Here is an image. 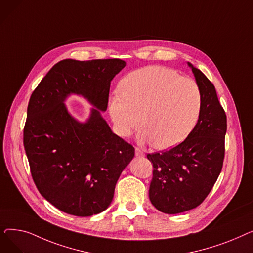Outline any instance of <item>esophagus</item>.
Returning <instances> with one entry per match:
<instances>
[{"mask_svg":"<svg viewBox=\"0 0 253 253\" xmlns=\"http://www.w3.org/2000/svg\"><path fill=\"white\" fill-rule=\"evenodd\" d=\"M135 156L136 157H143L144 153L139 148H135Z\"/></svg>","mask_w":253,"mask_h":253,"instance_id":"34e87169","label":"esophagus"}]
</instances>
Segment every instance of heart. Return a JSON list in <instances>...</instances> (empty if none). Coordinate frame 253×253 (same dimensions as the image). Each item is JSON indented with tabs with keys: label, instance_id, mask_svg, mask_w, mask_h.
<instances>
[{
	"label": "heart",
	"instance_id": "heart-1",
	"mask_svg": "<svg viewBox=\"0 0 253 253\" xmlns=\"http://www.w3.org/2000/svg\"><path fill=\"white\" fill-rule=\"evenodd\" d=\"M120 94L108 101L116 133L129 136L141 124V138L159 150H170L187 139L201 113V91L192 79L164 66L150 65L125 76Z\"/></svg>",
	"mask_w": 253,
	"mask_h": 253
}]
</instances>
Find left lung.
<instances>
[{
	"label": "left lung",
	"instance_id": "8db88e82",
	"mask_svg": "<svg viewBox=\"0 0 253 253\" xmlns=\"http://www.w3.org/2000/svg\"><path fill=\"white\" fill-rule=\"evenodd\" d=\"M201 91V113L190 136L166 152L149 154L153 179L149 196L152 204L167 214H176L200 205L220 173L224 157L227 116L215 87L188 62Z\"/></svg>",
	"mask_w": 253,
	"mask_h": 253
}]
</instances>
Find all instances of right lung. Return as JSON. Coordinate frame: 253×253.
Wrapping results in <instances>:
<instances>
[{
  "label": "right lung",
  "mask_w": 253,
  "mask_h": 253,
  "mask_svg": "<svg viewBox=\"0 0 253 253\" xmlns=\"http://www.w3.org/2000/svg\"><path fill=\"white\" fill-rule=\"evenodd\" d=\"M122 59H64L33 92L23 144L36 187L48 202L68 214L91 216L108 208L116 183L134 157V148L115 134L101 116L112 80ZM75 94L93 106L81 123L64 102Z\"/></svg>",
  "instance_id": "1"
}]
</instances>
